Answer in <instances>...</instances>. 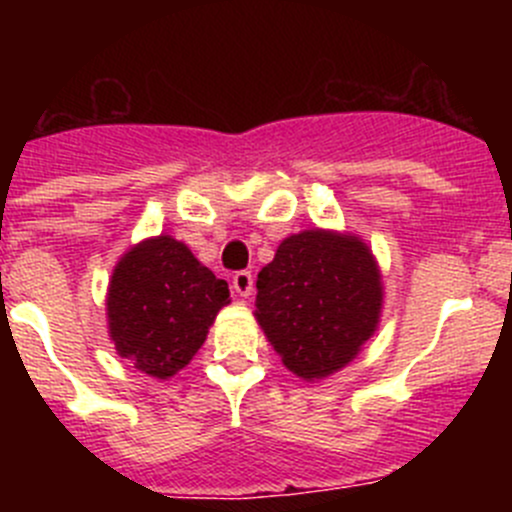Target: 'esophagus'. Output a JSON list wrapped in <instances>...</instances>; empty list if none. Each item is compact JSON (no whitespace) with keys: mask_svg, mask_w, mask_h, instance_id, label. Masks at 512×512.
<instances>
[{"mask_svg":"<svg viewBox=\"0 0 512 512\" xmlns=\"http://www.w3.org/2000/svg\"><path fill=\"white\" fill-rule=\"evenodd\" d=\"M232 287H235V292L240 294V297H250L252 287H255V277L247 270L235 272V275H232Z\"/></svg>","mask_w":512,"mask_h":512,"instance_id":"1","label":"esophagus"}]
</instances>
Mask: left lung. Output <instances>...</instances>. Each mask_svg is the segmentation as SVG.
<instances>
[{"label": "left lung", "mask_w": 512, "mask_h": 512, "mask_svg": "<svg viewBox=\"0 0 512 512\" xmlns=\"http://www.w3.org/2000/svg\"><path fill=\"white\" fill-rule=\"evenodd\" d=\"M379 312V267L356 237L299 232L257 275V322L302 379H322L349 364L374 334Z\"/></svg>", "instance_id": "obj_1"}]
</instances>
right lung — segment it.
Instances as JSON below:
<instances>
[{
    "label": "right lung",
    "mask_w": 512,
    "mask_h": 512,
    "mask_svg": "<svg viewBox=\"0 0 512 512\" xmlns=\"http://www.w3.org/2000/svg\"><path fill=\"white\" fill-rule=\"evenodd\" d=\"M230 289L168 235L133 247L113 270L108 327L118 354L146 374L168 379L203 347Z\"/></svg>",
    "instance_id": "1"
}]
</instances>
